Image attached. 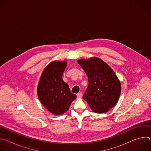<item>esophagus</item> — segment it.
Segmentation results:
<instances>
[{
  "mask_svg": "<svg viewBox=\"0 0 151 151\" xmlns=\"http://www.w3.org/2000/svg\"><path fill=\"white\" fill-rule=\"evenodd\" d=\"M77 96V98H81L82 97V93H79L76 94Z\"/></svg>",
  "mask_w": 151,
  "mask_h": 151,
  "instance_id": "34e87169",
  "label": "esophagus"
}]
</instances>
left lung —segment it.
<instances>
[{
  "label": "left lung",
  "mask_w": 151,
  "mask_h": 151,
  "mask_svg": "<svg viewBox=\"0 0 151 151\" xmlns=\"http://www.w3.org/2000/svg\"><path fill=\"white\" fill-rule=\"evenodd\" d=\"M78 63L88 76L89 82L83 99L93 112H108L119 99L121 91L120 81L108 64L98 57L79 59Z\"/></svg>",
  "instance_id": "1"
}]
</instances>
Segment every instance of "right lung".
I'll return each instance as SVG.
<instances>
[{"mask_svg": "<svg viewBox=\"0 0 151 151\" xmlns=\"http://www.w3.org/2000/svg\"><path fill=\"white\" fill-rule=\"evenodd\" d=\"M67 64L66 61L50 63L43 70L37 85V93L40 103L55 115L67 112L76 98L62 78Z\"/></svg>", "mask_w": 151, "mask_h": 151, "instance_id": "obj_1", "label": "right lung"}]
</instances>
